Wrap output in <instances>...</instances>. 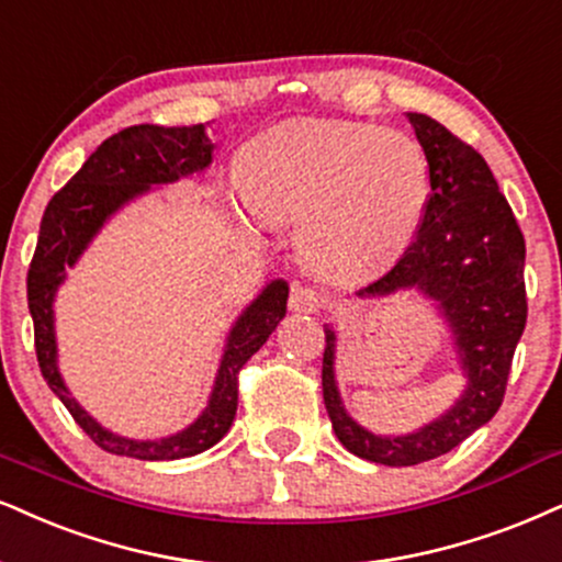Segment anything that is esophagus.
<instances>
[{
  "instance_id": "34e87169",
  "label": "esophagus",
  "mask_w": 562,
  "mask_h": 562,
  "mask_svg": "<svg viewBox=\"0 0 562 562\" xmlns=\"http://www.w3.org/2000/svg\"><path fill=\"white\" fill-rule=\"evenodd\" d=\"M325 304V296L317 292L313 286H296L292 289V300H289V307L294 310V313H302V315H310V313H317V310H323Z\"/></svg>"
}]
</instances>
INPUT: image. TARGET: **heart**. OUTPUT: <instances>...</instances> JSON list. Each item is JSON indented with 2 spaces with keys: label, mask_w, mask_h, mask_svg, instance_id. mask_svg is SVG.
I'll use <instances>...</instances> for the list:
<instances>
[{
  "label": "heart",
  "mask_w": 562,
  "mask_h": 562,
  "mask_svg": "<svg viewBox=\"0 0 562 562\" xmlns=\"http://www.w3.org/2000/svg\"><path fill=\"white\" fill-rule=\"evenodd\" d=\"M239 190L260 224L300 218V247L313 266L367 279L391 268L417 237L432 171L404 130L296 120L247 145Z\"/></svg>",
  "instance_id": "obj_1"
}]
</instances>
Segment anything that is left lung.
<instances>
[{"mask_svg": "<svg viewBox=\"0 0 562 562\" xmlns=\"http://www.w3.org/2000/svg\"><path fill=\"white\" fill-rule=\"evenodd\" d=\"M429 158L432 192L412 245L396 266L357 292L380 300L417 292L448 323L467 387L456 404L406 435H375L346 412L336 383V330L325 325L323 398L336 438L359 459L414 467L453 450L503 404L526 325L524 234L484 158L427 114L408 112Z\"/></svg>", "mask_w": 562, "mask_h": 562, "instance_id": "left-lung-1", "label": "left lung"}]
</instances>
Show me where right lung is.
<instances>
[{
    "label": "right lung",
    "mask_w": 562,
    "mask_h": 562,
    "mask_svg": "<svg viewBox=\"0 0 562 562\" xmlns=\"http://www.w3.org/2000/svg\"><path fill=\"white\" fill-rule=\"evenodd\" d=\"M211 137L205 124L192 127H161V124H135L103 140L90 154L82 169L48 200L41 218L38 245L27 268V310L36 334V355L41 375L67 406L72 419L95 446L114 456L140 461H175L203 453L224 438L237 414V375L245 362L273 334L286 315L289 283L276 279L241 310L228 328L224 355H221L207 406L169 438L135 440L116 435L99 425L72 398L57 362V330H54V300L67 279V268L82 258L103 224L143 198L154 187L175 184L179 179L205 171L213 161Z\"/></svg>",
    "instance_id": "add662e5"
}]
</instances>
